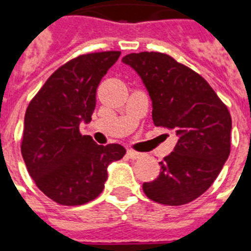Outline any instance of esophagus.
Wrapping results in <instances>:
<instances>
[{
  "label": "esophagus",
  "mask_w": 251,
  "mask_h": 251,
  "mask_svg": "<svg viewBox=\"0 0 251 251\" xmlns=\"http://www.w3.org/2000/svg\"><path fill=\"white\" fill-rule=\"evenodd\" d=\"M127 157L130 159H140L142 157V153H138L134 150H127Z\"/></svg>",
  "instance_id": "obj_1"
}]
</instances>
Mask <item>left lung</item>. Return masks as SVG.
Returning a JSON list of instances; mask_svg holds the SVG:
<instances>
[{"label":"left lung","mask_w":251,"mask_h":251,"mask_svg":"<svg viewBox=\"0 0 251 251\" xmlns=\"http://www.w3.org/2000/svg\"><path fill=\"white\" fill-rule=\"evenodd\" d=\"M122 62L144 81L154 125L178 135L172 154L159 162L158 177L142 185L144 193L162 205H186L213 185L229 157V110L203 77L165 53H131Z\"/></svg>","instance_id":"obj_1"}]
</instances>
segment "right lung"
I'll use <instances>...</instances> for the list:
<instances>
[{
	"mask_svg": "<svg viewBox=\"0 0 251 251\" xmlns=\"http://www.w3.org/2000/svg\"><path fill=\"white\" fill-rule=\"evenodd\" d=\"M120 54L100 51L70 59L50 75L27 106L22 157L37 187L59 205H83L97 198L109 163L125 155L121 145H97L79 133L81 121H92L102 77Z\"/></svg>",
	"mask_w": 251,
	"mask_h": 251,
	"instance_id": "right-lung-1",
	"label": "right lung"
}]
</instances>
